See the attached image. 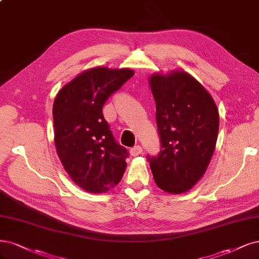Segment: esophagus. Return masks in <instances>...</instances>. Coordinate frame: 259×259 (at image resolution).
Segmentation results:
<instances>
[{
    "label": "esophagus",
    "instance_id": "34e87169",
    "mask_svg": "<svg viewBox=\"0 0 259 259\" xmlns=\"http://www.w3.org/2000/svg\"><path fill=\"white\" fill-rule=\"evenodd\" d=\"M130 153L132 156H138L142 153V148L138 145V146H135L133 147L131 150H130Z\"/></svg>",
    "mask_w": 259,
    "mask_h": 259
}]
</instances>
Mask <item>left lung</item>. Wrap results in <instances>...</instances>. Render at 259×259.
I'll return each mask as SVG.
<instances>
[{"label": "left lung", "instance_id": "1", "mask_svg": "<svg viewBox=\"0 0 259 259\" xmlns=\"http://www.w3.org/2000/svg\"><path fill=\"white\" fill-rule=\"evenodd\" d=\"M160 151L147 155L156 185L180 194L206 172L218 139L219 111L211 95L185 72L150 78Z\"/></svg>", "mask_w": 259, "mask_h": 259}]
</instances>
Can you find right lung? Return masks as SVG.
<instances>
[{
  "mask_svg": "<svg viewBox=\"0 0 259 259\" xmlns=\"http://www.w3.org/2000/svg\"><path fill=\"white\" fill-rule=\"evenodd\" d=\"M133 75L128 68L85 70L62 88L53 103L58 155L72 180L87 192L108 191L125 171L130 154L114 139L103 106Z\"/></svg>",
  "mask_w": 259,
  "mask_h": 259,
  "instance_id": "add662e5",
  "label": "right lung"
}]
</instances>
